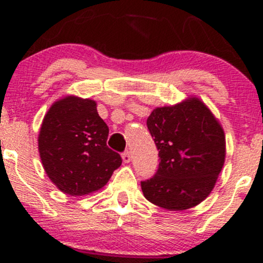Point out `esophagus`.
I'll return each mask as SVG.
<instances>
[{"instance_id": "34e87169", "label": "esophagus", "mask_w": 263, "mask_h": 263, "mask_svg": "<svg viewBox=\"0 0 263 263\" xmlns=\"http://www.w3.org/2000/svg\"><path fill=\"white\" fill-rule=\"evenodd\" d=\"M131 159H132V157H131V153L128 152H125V153H122V161L125 162V163H129L131 162Z\"/></svg>"}]
</instances>
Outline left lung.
I'll return each mask as SVG.
<instances>
[{"label": "left lung", "mask_w": 263, "mask_h": 263, "mask_svg": "<svg viewBox=\"0 0 263 263\" xmlns=\"http://www.w3.org/2000/svg\"><path fill=\"white\" fill-rule=\"evenodd\" d=\"M147 127L161 158L157 173L141 182L144 198L163 209L197 206L215 186L226 156L224 128L200 99L190 96L156 107Z\"/></svg>", "instance_id": "left-lung-1"}]
</instances>
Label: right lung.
Segmentation results:
<instances>
[{
	"label": "right lung",
	"mask_w": 263,
	"mask_h": 263,
	"mask_svg": "<svg viewBox=\"0 0 263 263\" xmlns=\"http://www.w3.org/2000/svg\"><path fill=\"white\" fill-rule=\"evenodd\" d=\"M107 136L96 101L66 95L53 102L39 129L38 151L45 173L60 192L81 197L106 185L122 163L106 146Z\"/></svg>",
	"instance_id": "right-lung-1"
}]
</instances>
